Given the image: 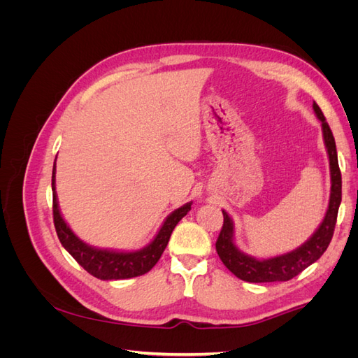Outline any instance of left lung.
<instances>
[{
	"label": "left lung",
	"mask_w": 358,
	"mask_h": 358,
	"mask_svg": "<svg viewBox=\"0 0 358 358\" xmlns=\"http://www.w3.org/2000/svg\"><path fill=\"white\" fill-rule=\"evenodd\" d=\"M313 112L321 121L324 145L327 149L329 164H330V199L329 208L324 215L322 222L313 231L309 239L301 243L299 248L292 249L287 254H280L270 258H257L245 254L234 242V222L230 215L222 210L224 225L216 241V252H218L224 266L233 275L246 282H284L297 276L306 267L313 264L317 259L326 252L333 237L336 218L342 200V176L338 162V152H336L334 137L329 124L326 122L318 104L313 101Z\"/></svg>",
	"instance_id": "1"
}]
</instances>
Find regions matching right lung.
I'll return each instance as SVG.
<instances>
[{"label": "right lung", "instance_id": "add662e5", "mask_svg": "<svg viewBox=\"0 0 358 358\" xmlns=\"http://www.w3.org/2000/svg\"><path fill=\"white\" fill-rule=\"evenodd\" d=\"M57 164L52 170V194H53V222L61 245L66 251L78 262L86 272L101 280L113 279H128L148 273L152 268L170 241V236L175 230L176 224L191 210V204L185 203L179 209L173 210L159 227L158 233L145 248L137 251H117V249L95 248L85 243L74 234L67 221L62 218V213L58 204L57 187H55Z\"/></svg>", "mask_w": 358, "mask_h": 358}]
</instances>
